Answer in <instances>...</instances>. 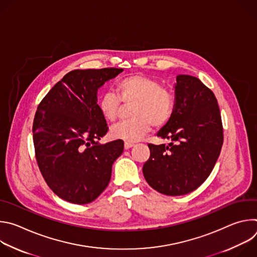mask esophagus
I'll return each instance as SVG.
<instances>
[{"label": "esophagus", "mask_w": 257, "mask_h": 257, "mask_svg": "<svg viewBox=\"0 0 257 257\" xmlns=\"http://www.w3.org/2000/svg\"><path fill=\"white\" fill-rule=\"evenodd\" d=\"M133 143H129V142H125V144H124V149L125 150H129V149H131V148H133Z\"/></svg>", "instance_id": "obj_1"}]
</instances>
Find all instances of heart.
<instances>
[{"label":"heart","mask_w":257,"mask_h":257,"mask_svg":"<svg viewBox=\"0 0 257 257\" xmlns=\"http://www.w3.org/2000/svg\"><path fill=\"white\" fill-rule=\"evenodd\" d=\"M117 92L124 102H134L131 109L133 119L112 127L109 136L113 139L129 143L139 141L153 125L156 128L165 126L174 114L173 91L151 77L140 74L127 76L118 81ZM119 97L113 92H105L99 98L100 113L108 122H115L118 117Z\"/></svg>","instance_id":"1"}]
</instances>
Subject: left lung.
Wrapping results in <instances>:
<instances>
[{"label": "left lung", "instance_id": "obj_1", "mask_svg": "<svg viewBox=\"0 0 257 257\" xmlns=\"http://www.w3.org/2000/svg\"><path fill=\"white\" fill-rule=\"evenodd\" d=\"M157 135L171 142L149 144L151 157L142 168L146 182L171 196L197 189L211 173L224 140L213 92L196 77L178 75L174 114Z\"/></svg>", "mask_w": 257, "mask_h": 257}]
</instances>
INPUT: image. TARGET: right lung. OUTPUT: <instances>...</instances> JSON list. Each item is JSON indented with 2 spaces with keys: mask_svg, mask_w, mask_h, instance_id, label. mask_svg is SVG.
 Returning <instances> with one entry per match:
<instances>
[{
  "mask_svg": "<svg viewBox=\"0 0 257 257\" xmlns=\"http://www.w3.org/2000/svg\"><path fill=\"white\" fill-rule=\"evenodd\" d=\"M123 69L73 70L44 97L33 120V143L41 173L62 199L86 204L108 185L124 142L101 144L106 122L97 90Z\"/></svg>",
  "mask_w": 257,
  "mask_h": 257,
  "instance_id": "obj_1",
  "label": "right lung"
}]
</instances>
